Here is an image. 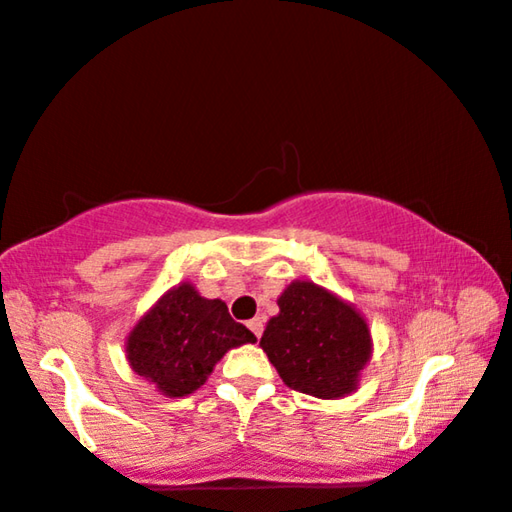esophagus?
<instances>
[{"mask_svg":"<svg viewBox=\"0 0 512 512\" xmlns=\"http://www.w3.org/2000/svg\"><path fill=\"white\" fill-rule=\"evenodd\" d=\"M248 329L250 332H253L257 339H262V332H264V320L262 318H253V320H248Z\"/></svg>","mask_w":512,"mask_h":512,"instance_id":"obj_1","label":"esophagus"}]
</instances>
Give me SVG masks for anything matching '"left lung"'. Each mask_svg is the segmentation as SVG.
Instances as JSON below:
<instances>
[{
  "instance_id": "8db88e82",
  "label": "left lung",
  "mask_w": 512,
  "mask_h": 512,
  "mask_svg": "<svg viewBox=\"0 0 512 512\" xmlns=\"http://www.w3.org/2000/svg\"><path fill=\"white\" fill-rule=\"evenodd\" d=\"M259 345L293 391L332 400L357 388L370 332L354 307L314 282H293L277 300Z\"/></svg>"
}]
</instances>
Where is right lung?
Segmentation results:
<instances>
[{
  "label": "right lung",
  "instance_id": "add662e5",
  "mask_svg": "<svg viewBox=\"0 0 512 512\" xmlns=\"http://www.w3.org/2000/svg\"><path fill=\"white\" fill-rule=\"evenodd\" d=\"M255 341L248 327L232 320L225 302L180 284L135 325L126 352L137 375L151 379L164 395L185 397L205 384L225 352Z\"/></svg>",
  "mask_w": 512,
  "mask_h": 512
}]
</instances>
